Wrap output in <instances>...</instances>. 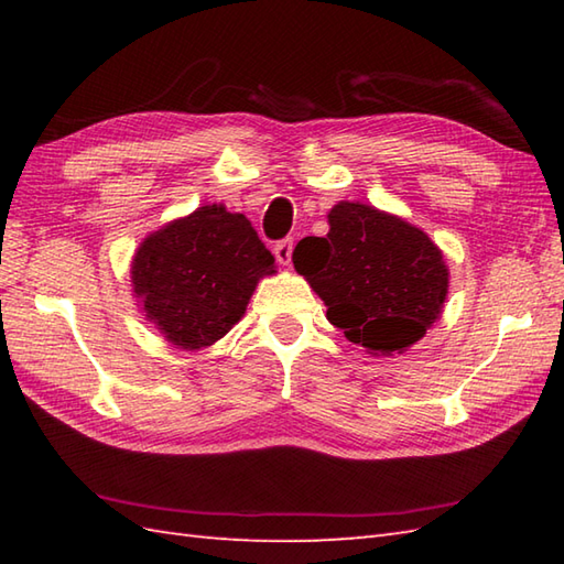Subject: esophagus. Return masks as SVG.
I'll return each instance as SVG.
<instances>
[{"label":"esophagus","instance_id":"34e87169","mask_svg":"<svg viewBox=\"0 0 564 564\" xmlns=\"http://www.w3.org/2000/svg\"><path fill=\"white\" fill-rule=\"evenodd\" d=\"M273 254H275V259H279V263H283V267H289L291 257H293V239L285 237V239H281V242H275Z\"/></svg>","mask_w":564,"mask_h":564}]
</instances>
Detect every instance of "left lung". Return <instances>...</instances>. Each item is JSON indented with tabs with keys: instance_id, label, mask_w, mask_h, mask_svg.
Here are the masks:
<instances>
[{
	"instance_id": "8db88e82",
	"label": "left lung",
	"mask_w": 564,
	"mask_h": 564,
	"mask_svg": "<svg viewBox=\"0 0 564 564\" xmlns=\"http://www.w3.org/2000/svg\"><path fill=\"white\" fill-rule=\"evenodd\" d=\"M329 232L305 237L293 251L327 305V319L368 354H402L441 317L448 269L419 227L366 203L329 210Z\"/></svg>"
}]
</instances>
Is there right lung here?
I'll return each instance as SVG.
<instances>
[{
    "mask_svg": "<svg viewBox=\"0 0 564 564\" xmlns=\"http://www.w3.org/2000/svg\"><path fill=\"white\" fill-rule=\"evenodd\" d=\"M271 273L273 257L254 227L218 203L148 235L130 267L142 313L186 351L223 339L242 319L259 279Z\"/></svg>",
    "mask_w": 564,
    "mask_h": 564,
    "instance_id": "add662e5",
    "label": "right lung"
}]
</instances>
